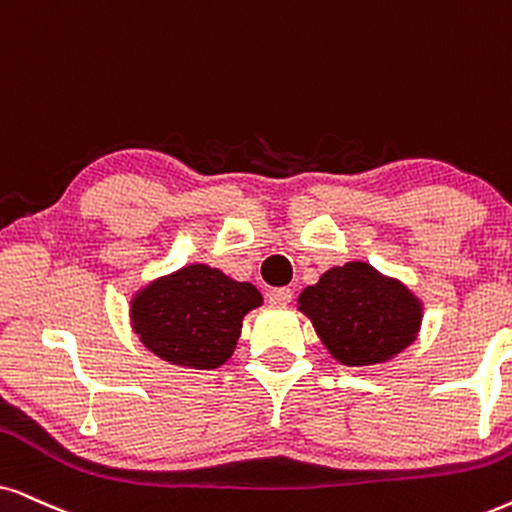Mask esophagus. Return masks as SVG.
I'll use <instances>...</instances> for the list:
<instances>
[{
    "instance_id": "1",
    "label": "esophagus",
    "mask_w": 512,
    "mask_h": 512,
    "mask_svg": "<svg viewBox=\"0 0 512 512\" xmlns=\"http://www.w3.org/2000/svg\"><path fill=\"white\" fill-rule=\"evenodd\" d=\"M269 302L271 304H278V307H283V304L293 302V290H290V288H274V290H269Z\"/></svg>"
}]
</instances>
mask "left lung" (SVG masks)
<instances>
[{
  "mask_svg": "<svg viewBox=\"0 0 512 512\" xmlns=\"http://www.w3.org/2000/svg\"><path fill=\"white\" fill-rule=\"evenodd\" d=\"M323 347L345 366L385 364L413 345L423 302L397 278L366 262L328 269L297 297Z\"/></svg>",
  "mask_w": 512,
  "mask_h": 512,
  "instance_id": "8db88e82",
  "label": "left lung"
}]
</instances>
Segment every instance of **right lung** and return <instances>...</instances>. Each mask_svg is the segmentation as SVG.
Returning a JSON list of instances; mask_svg holds the SVG:
<instances>
[{
    "label": "right lung",
    "mask_w": 512,
    "mask_h": 512,
    "mask_svg": "<svg viewBox=\"0 0 512 512\" xmlns=\"http://www.w3.org/2000/svg\"><path fill=\"white\" fill-rule=\"evenodd\" d=\"M262 304L252 283L208 264L155 278L129 302L132 331L167 364L210 371L231 359L245 314Z\"/></svg>",
    "instance_id": "add662e5"
}]
</instances>
